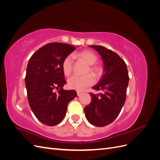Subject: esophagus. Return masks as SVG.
<instances>
[{
  "label": "esophagus",
  "instance_id": "34e87169",
  "mask_svg": "<svg viewBox=\"0 0 160 160\" xmlns=\"http://www.w3.org/2000/svg\"><path fill=\"white\" fill-rule=\"evenodd\" d=\"M77 95L79 96V95H81L82 94V92H80V91H77Z\"/></svg>",
  "mask_w": 160,
  "mask_h": 160
}]
</instances>
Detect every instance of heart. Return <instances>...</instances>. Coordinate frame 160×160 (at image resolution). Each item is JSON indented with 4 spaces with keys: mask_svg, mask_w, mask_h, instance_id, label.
Here are the masks:
<instances>
[{
    "mask_svg": "<svg viewBox=\"0 0 160 160\" xmlns=\"http://www.w3.org/2000/svg\"><path fill=\"white\" fill-rule=\"evenodd\" d=\"M74 57L83 61L85 64L88 65L87 68L85 73L91 72L95 77H99L101 74V69L98 66L94 65L98 61V57L94 52L90 51H84L80 52L77 54L73 55ZM72 65H73V58L71 55L66 57L62 62V69L63 73L68 76L69 75L72 70ZM95 83V78L93 76L88 74L83 77L72 76L68 79L67 84L68 87L71 89L77 91H83L85 88L93 85Z\"/></svg>",
    "mask_w": 160,
    "mask_h": 160,
    "instance_id": "obj_1",
    "label": "heart"
}]
</instances>
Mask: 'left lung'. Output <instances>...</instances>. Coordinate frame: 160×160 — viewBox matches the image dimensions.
<instances>
[{"mask_svg":"<svg viewBox=\"0 0 160 160\" xmlns=\"http://www.w3.org/2000/svg\"><path fill=\"white\" fill-rule=\"evenodd\" d=\"M101 56L103 72L93 89L103 93H90L92 100L84 108L88 122L97 127L113 122L119 114L126 99L129 83L127 65L117 53L100 45H89Z\"/></svg>","mask_w":160,"mask_h":160,"instance_id":"obj_1","label":"left lung"}]
</instances>
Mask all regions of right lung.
I'll list each match as a JSON object with an SVG mask.
<instances>
[{
    "mask_svg": "<svg viewBox=\"0 0 160 160\" xmlns=\"http://www.w3.org/2000/svg\"><path fill=\"white\" fill-rule=\"evenodd\" d=\"M75 49L61 42L48 43L28 61L25 77L28 103L35 117L49 126L63 119L68 103L77 95L75 90L62 89L67 83L62 62Z\"/></svg>",
    "mask_w": 160,
    "mask_h": 160,
    "instance_id": "1",
    "label": "right lung"
}]
</instances>
